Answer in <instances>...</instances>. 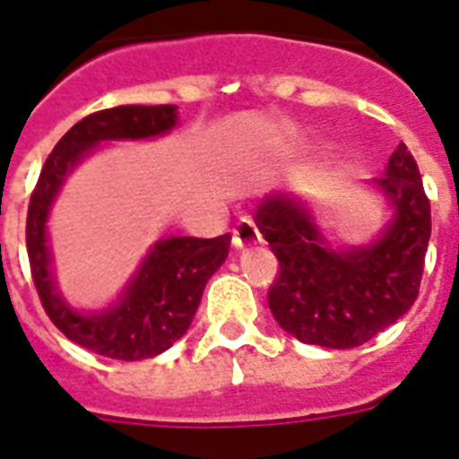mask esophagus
I'll return each instance as SVG.
<instances>
[{
	"instance_id": "obj_1",
	"label": "esophagus",
	"mask_w": 459,
	"mask_h": 459,
	"mask_svg": "<svg viewBox=\"0 0 459 459\" xmlns=\"http://www.w3.org/2000/svg\"><path fill=\"white\" fill-rule=\"evenodd\" d=\"M259 230H256L255 221L252 219H240V221L236 223V229H233V247L242 249L247 247V245H255V242H259Z\"/></svg>"
}]
</instances>
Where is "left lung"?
<instances>
[{"label": "left lung", "instance_id": "left-lung-1", "mask_svg": "<svg viewBox=\"0 0 459 459\" xmlns=\"http://www.w3.org/2000/svg\"><path fill=\"white\" fill-rule=\"evenodd\" d=\"M375 184L396 217L375 245L334 252L297 200L268 195L256 226L281 271L268 288L278 325L304 344L353 349L394 325L415 304L431 236V204L415 158L398 143Z\"/></svg>", "mask_w": 459, "mask_h": 459}]
</instances>
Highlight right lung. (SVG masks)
<instances>
[{
  "mask_svg": "<svg viewBox=\"0 0 459 459\" xmlns=\"http://www.w3.org/2000/svg\"><path fill=\"white\" fill-rule=\"evenodd\" d=\"M177 125L174 106H117L82 117L63 136L42 167L30 197L28 242L30 273L44 311L74 344L117 360L152 359L181 339L200 307V297L214 271L229 256L230 236L169 238L158 242L126 288L117 307L94 316L74 314L58 297L48 271L47 214L63 178L77 160L100 141L148 139Z\"/></svg>",
  "mask_w": 459,
  "mask_h": 459,
  "instance_id": "add662e5",
  "label": "right lung"
}]
</instances>
